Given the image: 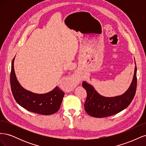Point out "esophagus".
Listing matches in <instances>:
<instances>
[{
    "instance_id": "obj_1",
    "label": "esophagus",
    "mask_w": 146,
    "mask_h": 146,
    "mask_svg": "<svg viewBox=\"0 0 146 146\" xmlns=\"http://www.w3.org/2000/svg\"><path fill=\"white\" fill-rule=\"evenodd\" d=\"M78 82H79V78H78V77L75 76L72 78L70 79V80L68 82V86L72 87V86L77 85L78 83Z\"/></svg>"
}]
</instances>
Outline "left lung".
<instances>
[{"label": "left lung", "mask_w": 146, "mask_h": 146, "mask_svg": "<svg viewBox=\"0 0 146 146\" xmlns=\"http://www.w3.org/2000/svg\"><path fill=\"white\" fill-rule=\"evenodd\" d=\"M136 70L135 66L133 80L128 90L122 95L114 98H105L99 95L91 85L83 82L82 86L87 94L84 104L86 113L94 117H105L114 115L126 108L131 102L136 93Z\"/></svg>", "instance_id": "8db88e82"}]
</instances>
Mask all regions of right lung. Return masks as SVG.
I'll return each mask as SVG.
<instances>
[{"label":"right lung","mask_w":146,"mask_h":146,"mask_svg":"<svg viewBox=\"0 0 146 146\" xmlns=\"http://www.w3.org/2000/svg\"><path fill=\"white\" fill-rule=\"evenodd\" d=\"M14 59L11 63L10 85L13 97L17 103L29 111L42 115H50L58 111L64 92L58 86L44 94H35L24 89L16 77L13 65Z\"/></svg>","instance_id":"right-lung-1"}]
</instances>
